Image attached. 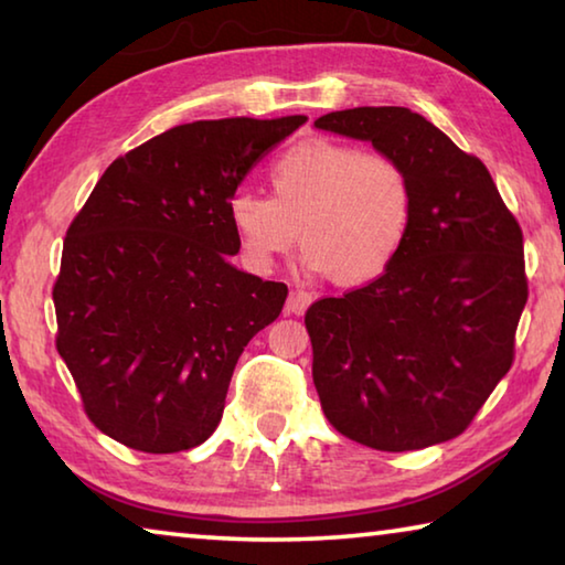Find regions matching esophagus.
<instances>
[{"label":"esophagus","instance_id":"34e87169","mask_svg":"<svg viewBox=\"0 0 565 565\" xmlns=\"http://www.w3.org/2000/svg\"><path fill=\"white\" fill-rule=\"evenodd\" d=\"M309 303H311V294L296 289L289 294V299H286V311L294 313V317H301V313L309 309Z\"/></svg>","mask_w":565,"mask_h":565}]
</instances>
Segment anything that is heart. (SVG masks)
<instances>
[{"label": "heart", "mask_w": 565, "mask_h": 565, "mask_svg": "<svg viewBox=\"0 0 565 565\" xmlns=\"http://www.w3.org/2000/svg\"><path fill=\"white\" fill-rule=\"evenodd\" d=\"M269 179L271 199L236 191L228 202L238 252L256 271L269 269L299 236L306 269L363 284L379 279L408 242L414 181L386 151L306 139L274 161Z\"/></svg>", "instance_id": "obj_1"}]
</instances>
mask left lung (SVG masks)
I'll list each match as a JSON object with an SVG mask.
<instances>
[{"mask_svg":"<svg viewBox=\"0 0 565 565\" xmlns=\"http://www.w3.org/2000/svg\"><path fill=\"white\" fill-rule=\"evenodd\" d=\"M313 127L396 157L416 191L398 259L376 281L306 311L323 414L376 451L444 444L463 434L513 363L529 299L521 226L483 161L416 111L359 107Z\"/></svg>","mask_w":565,"mask_h":565,"instance_id":"left-lung-1","label":"left lung"}]
</instances>
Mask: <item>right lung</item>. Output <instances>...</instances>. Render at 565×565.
Instances as JSON below:
<instances>
[{
    "mask_svg": "<svg viewBox=\"0 0 565 565\" xmlns=\"http://www.w3.org/2000/svg\"><path fill=\"white\" fill-rule=\"evenodd\" d=\"M306 117L191 121L111 161L64 238L56 351L92 424L145 454L216 431L234 366L286 289L228 262V202Z\"/></svg>",
    "mask_w": 565,
    "mask_h": 565,
    "instance_id": "right-lung-1",
    "label": "right lung"
}]
</instances>
